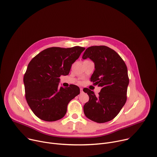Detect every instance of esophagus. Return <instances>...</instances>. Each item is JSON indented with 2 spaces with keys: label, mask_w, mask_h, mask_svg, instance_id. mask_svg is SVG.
Instances as JSON below:
<instances>
[{
  "label": "esophagus",
  "mask_w": 157,
  "mask_h": 157,
  "mask_svg": "<svg viewBox=\"0 0 157 157\" xmlns=\"http://www.w3.org/2000/svg\"><path fill=\"white\" fill-rule=\"evenodd\" d=\"M80 91H81V93H82V92H83V89H82V87L80 88Z\"/></svg>",
  "instance_id": "esophagus-1"
}]
</instances>
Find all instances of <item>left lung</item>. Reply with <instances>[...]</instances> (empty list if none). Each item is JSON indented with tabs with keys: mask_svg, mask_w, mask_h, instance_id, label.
<instances>
[{
	"mask_svg": "<svg viewBox=\"0 0 157 157\" xmlns=\"http://www.w3.org/2000/svg\"><path fill=\"white\" fill-rule=\"evenodd\" d=\"M87 58L95 66L91 81L102 88L98 96L88 88L83 89L89 98L84 113L89 119L104 123L115 118L125 104L129 83L127 68L119 54L106 46L87 48L82 59Z\"/></svg>",
	"mask_w": 157,
	"mask_h": 157,
	"instance_id": "8db88e82",
	"label": "left lung"
}]
</instances>
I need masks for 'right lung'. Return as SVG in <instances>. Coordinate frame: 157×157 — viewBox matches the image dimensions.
Listing matches in <instances>:
<instances>
[{
	"instance_id": "1",
	"label": "right lung",
	"mask_w": 157,
	"mask_h": 157,
	"mask_svg": "<svg viewBox=\"0 0 157 157\" xmlns=\"http://www.w3.org/2000/svg\"><path fill=\"white\" fill-rule=\"evenodd\" d=\"M85 48L52 47L44 50L29 63L24 77L25 98L39 119L48 122L63 118L70 101L80 93L78 86L59 87L61 75L70 73L72 64Z\"/></svg>"
}]
</instances>
